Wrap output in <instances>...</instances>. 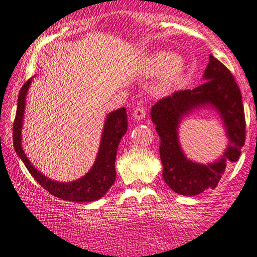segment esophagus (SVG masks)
<instances>
[{
	"label": "esophagus",
	"instance_id": "esophagus-1",
	"mask_svg": "<svg viewBox=\"0 0 257 257\" xmlns=\"http://www.w3.org/2000/svg\"><path fill=\"white\" fill-rule=\"evenodd\" d=\"M146 115H147V110H146V108L144 107H137L135 109V111H134V116H135V119H137V120H142V119H144V117H146Z\"/></svg>",
	"mask_w": 257,
	"mask_h": 257
}]
</instances>
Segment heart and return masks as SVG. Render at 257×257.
Segmentation results:
<instances>
[{
    "mask_svg": "<svg viewBox=\"0 0 257 257\" xmlns=\"http://www.w3.org/2000/svg\"><path fill=\"white\" fill-rule=\"evenodd\" d=\"M166 71L161 80V87H168L179 79L184 71V62L180 57H171L167 53H158L152 56L148 62L147 69L149 73L158 74L160 72Z\"/></svg>",
    "mask_w": 257,
    "mask_h": 257,
    "instance_id": "obj_1",
    "label": "heart"
}]
</instances>
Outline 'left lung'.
<instances>
[{"instance_id": "1", "label": "left lung", "mask_w": 257, "mask_h": 257, "mask_svg": "<svg viewBox=\"0 0 257 257\" xmlns=\"http://www.w3.org/2000/svg\"><path fill=\"white\" fill-rule=\"evenodd\" d=\"M204 83L194 90H179L156 102L152 120L160 137L162 177L174 192L194 196L215 189L228 162H236L245 142V115L242 95L233 74L213 55L203 74ZM213 105L222 115L230 146L224 158L210 165H200L185 158L177 142L180 117L195 107Z\"/></svg>"}]
</instances>
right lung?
I'll return each mask as SVG.
<instances>
[{"mask_svg":"<svg viewBox=\"0 0 257 257\" xmlns=\"http://www.w3.org/2000/svg\"><path fill=\"white\" fill-rule=\"evenodd\" d=\"M31 79H29L20 89L18 97L17 114L13 123V144L14 149L24 165L29 170L39 185L49 191V194L72 202H92L98 200L109 190L115 180V158L116 149L120 140L127 131V115L126 108H119L111 111L105 120L103 134H102L101 146L95 165L86 176L72 183H57L48 179L41 172H38L31 165L21 148V126H23L24 110H25V97L29 90Z\"/></svg>","mask_w":257,"mask_h":257,"instance_id":"right-lung-1","label":"right lung"}]
</instances>
